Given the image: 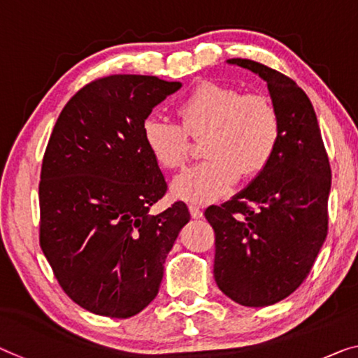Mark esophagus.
<instances>
[{
  "label": "esophagus",
  "mask_w": 358,
  "mask_h": 358,
  "mask_svg": "<svg viewBox=\"0 0 358 358\" xmlns=\"http://www.w3.org/2000/svg\"><path fill=\"white\" fill-rule=\"evenodd\" d=\"M188 209H189V213H191V217H193V218H201L202 217V210H201L199 206L189 204Z\"/></svg>",
  "instance_id": "34e87169"
}]
</instances>
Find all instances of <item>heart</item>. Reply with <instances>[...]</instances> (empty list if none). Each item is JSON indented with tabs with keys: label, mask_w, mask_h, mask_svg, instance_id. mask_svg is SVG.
I'll return each mask as SVG.
<instances>
[{
	"label": "heart",
	"mask_w": 358,
	"mask_h": 358,
	"mask_svg": "<svg viewBox=\"0 0 358 358\" xmlns=\"http://www.w3.org/2000/svg\"><path fill=\"white\" fill-rule=\"evenodd\" d=\"M177 114L181 125L151 115L141 133L156 164L172 172L188 162V135L204 136L201 151L207 159L175 180L172 189L178 199L197 204L218 199L239 177H259L280 145V112L264 93L202 82L181 98Z\"/></svg>",
	"instance_id": "1"
}]
</instances>
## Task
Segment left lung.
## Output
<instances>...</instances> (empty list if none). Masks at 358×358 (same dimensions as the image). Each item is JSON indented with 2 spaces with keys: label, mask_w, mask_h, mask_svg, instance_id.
Returning a JSON list of instances; mask_svg holds the SVG:
<instances>
[{
  "label": "left lung",
  "mask_w": 358,
  "mask_h": 358,
  "mask_svg": "<svg viewBox=\"0 0 358 358\" xmlns=\"http://www.w3.org/2000/svg\"><path fill=\"white\" fill-rule=\"evenodd\" d=\"M280 112L273 159L246 189L204 215L215 233L213 276L223 294L266 307L292 294L310 273L328 234L331 167L315 110L294 80L250 59Z\"/></svg>",
  "instance_id": "left-lung-1"
}]
</instances>
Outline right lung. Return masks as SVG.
Returning a JSON list of instances; mask_svg holds the SVG:
<instances>
[{"mask_svg":"<svg viewBox=\"0 0 358 358\" xmlns=\"http://www.w3.org/2000/svg\"><path fill=\"white\" fill-rule=\"evenodd\" d=\"M180 82L151 76L96 78L62 109L43 156L40 246L64 292L109 318L140 313L159 292L185 202L149 207L167 183L141 125Z\"/></svg>","mask_w":358,"mask_h":358,"instance_id":"obj_1","label":"right lung"}]
</instances>
